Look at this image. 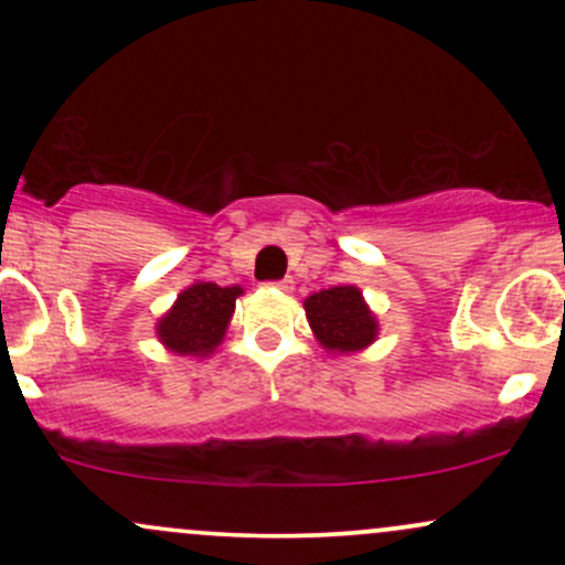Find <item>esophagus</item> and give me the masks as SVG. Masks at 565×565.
<instances>
[{"mask_svg": "<svg viewBox=\"0 0 565 565\" xmlns=\"http://www.w3.org/2000/svg\"><path fill=\"white\" fill-rule=\"evenodd\" d=\"M270 287H276V289L287 291V295H289V291L295 289V281H291V278H281V281H274V284H270Z\"/></svg>", "mask_w": 565, "mask_h": 565, "instance_id": "obj_1", "label": "esophagus"}]
</instances>
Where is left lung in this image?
I'll use <instances>...</instances> for the list:
<instances>
[{
    "label": "left lung",
    "mask_w": 565,
    "mask_h": 565,
    "mask_svg": "<svg viewBox=\"0 0 565 565\" xmlns=\"http://www.w3.org/2000/svg\"><path fill=\"white\" fill-rule=\"evenodd\" d=\"M316 342L332 355L361 353L377 340L380 321L355 284L313 291L302 302Z\"/></svg>",
    "instance_id": "1"
}]
</instances>
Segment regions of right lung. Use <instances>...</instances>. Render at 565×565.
Returning a JSON list of instances; mask_svg holds the SVG:
<instances>
[{"label": "right lung", "instance_id": "obj_1", "mask_svg": "<svg viewBox=\"0 0 565 565\" xmlns=\"http://www.w3.org/2000/svg\"><path fill=\"white\" fill-rule=\"evenodd\" d=\"M244 287H217L215 281H193L178 295L172 308L157 321L159 342L174 355L210 359L223 342Z\"/></svg>", "mask_w": 565, "mask_h": 565}]
</instances>
